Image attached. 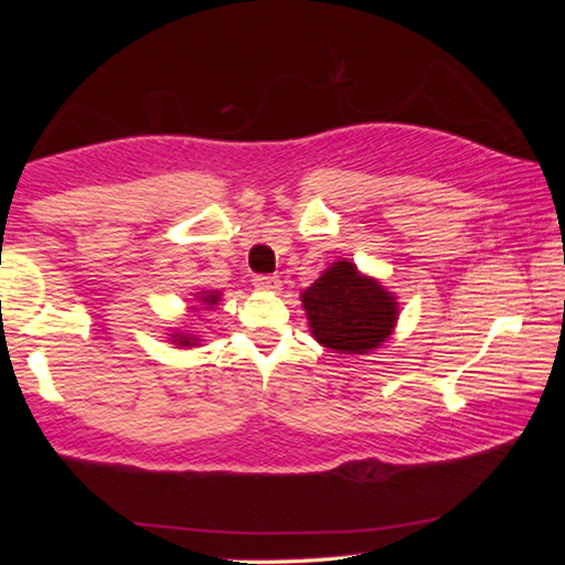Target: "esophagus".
<instances>
[{"mask_svg": "<svg viewBox=\"0 0 565 565\" xmlns=\"http://www.w3.org/2000/svg\"><path fill=\"white\" fill-rule=\"evenodd\" d=\"M254 286H256V289H259V291L276 294V291L281 289V281H279V276H256Z\"/></svg>", "mask_w": 565, "mask_h": 565, "instance_id": "esophagus-1", "label": "esophagus"}]
</instances>
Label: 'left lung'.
<instances>
[{
	"instance_id": "left-lung-1",
	"label": "left lung",
	"mask_w": 565,
	"mask_h": 565,
	"mask_svg": "<svg viewBox=\"0 0 565 565\" xmlns=\"http://www.w3.org/2000/svg\"><path fill=\"white\" fill-rule=\"evenodd\" d=\"M311 337L323 349L366 356L388 341L398 323V299L374 276L349 259L333 262L301 291Z\"/></svg>"
}]
</instances>
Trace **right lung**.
<instances>
[{
  "instance_id": "add662e5",
  "label": "right lung",
  "mask_w": 565,
  "mask_h": 565,
  "mask_svg": "<svg viewBox=\"0 0 565 565\" xmlns=\"http://www.w3.org/2000/svg\"><path fill=\"white\" fill-rule=\"evenodd\" d=\"M218 301H222V291H196L191 294V301H189V313H199L202 309L212 311L218 306ZM186 313V317H189ZM186 326V323H184ZM171 333H167V339L174 343L177 349H194V347H204V339H199L202 333L199 331H191V327L186 330L183 327H177V329H169Z\"/></svg>"
}]
</instances>
